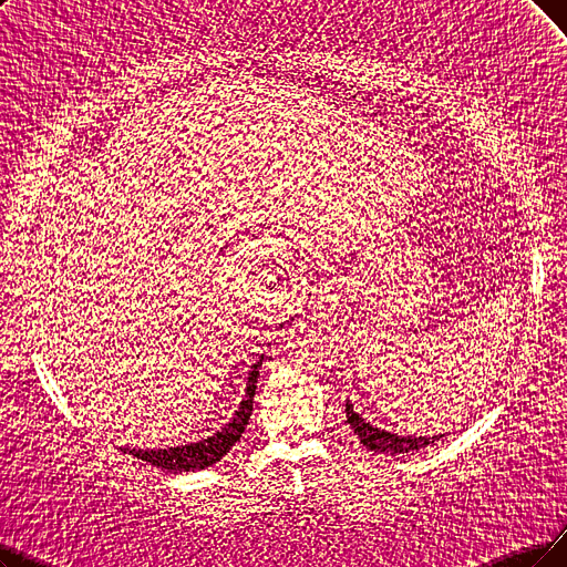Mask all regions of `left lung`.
I'll use <instances>...</instances> for the list:
<instances>
[{
  "instance_id": "1",
  "label": "left lung",
  "mask_w": 567,
  "mask_h": 567,
  "mask_svg": "<svg viewBox=\"0 0 567 567\" xmlns=\"http://www.w3.org/2000/svg\"><path fill=\"white\" fill-rule=\"evenodd\" d=\"M347 421L353 427V433L360 437L362 446L377 451V454H410V451H421L444 437V435L410 437V435H395V433H389V430L374 427L370 421H365L353 410V404L349 400H347Z\"/></svg>"
}]
</instances>
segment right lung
<instances>
[{"label": "right lung", "mask_w": 567, "mask_h": 567, "mask_svg": "<svg viewBox=\"0 0 567 567\" xmlns=\"http://www.w3.org/2000/svg\"><path fill=\"white\" fill-rule=\"evenodd\" d=\"M260 368H262V355L251 368V372H248L246 393H244V400L239 402V410L235 412L230 423H225L212 437L190 442V444L167 446V449H123L121 446V451H125L130 456H137L155 467H163L167 472H195L218 463L237 444V440L241 437V433L248 425V419H251Z\"/></svg>", "instance_id": "add662e5"}]
</instances>
